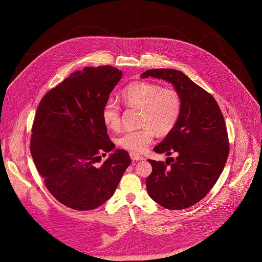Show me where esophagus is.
<instances>
[{"label":"esophagus","instance_id":"esophagus-1","mask_svg":"<svg viewBox=\"0 0 262 262\" xmlns=\"http://www.w3.org/2000/svg\"><path fill=\"white\" fill-rule=\"evenodd\" d=\"M129 156H130V158H132L134 161H142V160H144V157H143V156L137 154L136 152H130V153H129Z\"/></svg>","mask_w":262,"mask_h":262}]
</instances>
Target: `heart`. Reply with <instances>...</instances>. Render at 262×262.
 Here are the masks:
<instances>
[{"label": "heart", "instance_id": "obj_1", "mask_svg": "<svg viewBox=\"0 0 262 262\" xmlns=\"http://www.w3.org/2000/svg\"><path fill=\"white\" fill-rule=\"evenodd\" d=\"M122 99L126 106L141 110L140 125L136 130L125 132L118 138V144L126 150L140 152L146 148L154 137V130L164 136L174 127L181 112V97L173 88H161L147 81H137L125 88ZM102 120L111 129L121 125L119 105L107 100L102 110Z\"/></svg>", "mask_w": 262, "mask_h": 262}]
</instances>
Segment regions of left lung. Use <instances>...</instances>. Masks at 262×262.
I'll return each mask as SVG.
<instances>
[{
  "mask_svg": "<svg viewBox=\"0 0 262 262\" xmlns=\"http://www.w3.org/2000/svg\"><path fill=\"white\" fill-rule=\"evenodd\" d=\"M149 76L172 83L182 106L173 129L153 148L168 156L174 152L177 157L167 158L166 163L148 160L152 173L146 188L163 207L185 209L209 192L224 169L229 154L224 117L213 96L182 72L155 69L140 75Z\"/></svg>",
  "mask_w": 262,
  "mask_h": 262,
  "instance_id": "obj_1",
  "label": "left lung"
}]
</instances>
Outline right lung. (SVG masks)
I'll return each instance as SVG.
<instances>
[{"label":"right lung","mask_w":262,"mask_h":262,"mask_svg":"<svg viewBox=\"0 0 262 262\" xmlns=\"http://www.w3.org/2000/svg\"><path fill=\"white\" fill-rule=\"evenodd\" d=\"M122 76V71L111 66L86 67L39 103L30 152L51 194L70 208H98L112 198L132 162L125 150L116 149L96 165L101 153L115 148L102 110Z\"/></svg>","instance_id":"right-lung-1"}]
</instances>
